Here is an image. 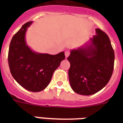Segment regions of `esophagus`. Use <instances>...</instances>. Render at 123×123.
<instances>
[{
    "label": "esophagus",
    "mask_w": 123,
    "mask_h": 123,
    "mask_svg": "<svg viewBox=\"0 0 123 123\" xmlns=\"http://www.w3.org/2000/svg\"><path fill=\"white\" fill-rule=\"evenodd\" d=\"M69 54H70V52H69V50H66V51L65 52L66 57H68L69 55Z\"/></svg>",
    "instance_id": "obj_1"
}]
</instances>
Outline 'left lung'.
I'll return each mask as SVG.
<instances>
[{
    "label": "left lung",
    "instance_id": "8db88e82",
    "mask_svg": "<svg viewBox=\"0 0 123 123\" xmlns=\"http://www.w3.org/2000/svg\"><path fill=\"white\" fill-rule=\"evenodd\" d=\"M89 43L71 50L69 80L73 91L91 95L99 91L111 79L114 65V52L107 34L99 29Z\"/></svg>",
    "mask_w": 123,
    "mask_h": 123
}]
</instances>
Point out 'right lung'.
<instances>
[{"mask_svg": "<svg viewBox=\"0 0 123 123\" xmlns=\"http://www.w3.org/2000/svg\"><path fill=\"white\" fill-rule=\"evenodd\" d=\"M32 23L24 24L13 36L9 48L8 63L12 77L20 86L29 91L39 92L48 86L65 55L64 52L56 55L33 52L25 39Z\"/></svg>", "mask_w": 123, "mask_h": 123, "instance_id": "1", "label": "right lung"}]
</instances>
